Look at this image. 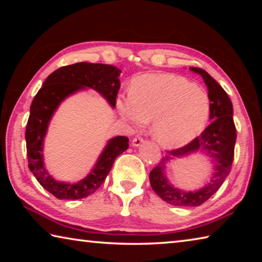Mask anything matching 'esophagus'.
Listing matches in <instances>:
<instances>
[{
	"instance_id": "34e87169",
	"label": "esophagus",
	"mask_w": 262,
	"mask_h": 262,
	"mask_svg": "<svg viewBox=\"0 0 262 262\" xmlns=\"http://www.w3.org/2000/svg\"><path fill=\"white\" fill-rule=\"evenodd\" d=\"M143 137H141V136H136V137H134V139L132 140V145L133 147H140V145L143 143Z\"/></svg>"
}]
</instances>
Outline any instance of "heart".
<instances>
[{
  "mask_svg": "<svg viewBox=\"0 0 262 262\" xmlns=\"http://www.w3.org/2000/svg\"><path fill=\"white\" fill-rule=\"evenodd\" d=\"M117 107L135 126L152 120V134L164 147H181L205 129L209 97L187 78L147 74L132 83L129 96H119Z\"/></svg>",
  "mask_w": 262,
  "mask_h": 262,
  "instance_id": "heart-1",
  "label": "heart"
}]
</instances>
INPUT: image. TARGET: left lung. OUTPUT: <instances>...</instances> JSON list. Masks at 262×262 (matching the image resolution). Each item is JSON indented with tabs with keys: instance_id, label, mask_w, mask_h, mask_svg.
I'll return each mask as SVG.
<instances>
[{
	"instance_id": "1",
	"label": "left lung",
	"mask_w": 262,
	"mask_h": 262,
	"mask_svg": "<svg viewBox=\"0 0 262 262\" xmlns=\"http://www.w3.org/2000/svg\"><path fill=\"white\" fill-rule=\"evenodd\" d=\"M194 73L200 74L208 88L210 100V125L200 135L184 147L168 150L150 172V185L159 198L167 203L178 207H198L205 203L220 189L231 171L236 144V126L233 122V108L227 92L206 70L190 67ZM195 151H206L214 158L215 170L211 183L196 192H184L172 188L163 176V167L168 159L184 156Z\"/></svg>"
}]
</instances>
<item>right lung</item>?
<instances>
[{
	"instance_id": "obj_1",
	"label": "right lung",
	"mask_w": 262,
	"mask_h": 262,
	"mask_svg": "<svg viewBox=\"0 0 262 262\" xmlns=\"http://www.w3.org/2000/svg\"><path fill=\"white\" fill-rule=\"evenodd\" d=\"M121 70L111 64L79 62L64 66L52 73L34 96L30 107L25 140L29 168L43 188L60 200H77L94 194L104 183L119 155L128 148V137L117 136L108 142L94 170L76 184L60 183L43 166L42 145L51 118L57 106L69 95L91 88L106 98L112 107L117 104Z\"/></svg>"
}]
</instances>
